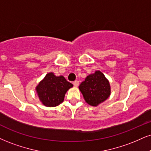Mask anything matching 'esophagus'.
<instances>
[{
  "label": "esophagus",
  "instance_id": "1",
  "mask_svg": "<svg viewBox=\"0 0 151 151\" xmlns=\"http://www.w3.org/2000/svg\"><path fill=\"white\" fill-rule=\"evenodd\" d=\"M73 84H74V86H79V81H74V82H73Z\"/></svg>",
  "mask_w": 151,
  "mask_h": 151
}]
</instances>
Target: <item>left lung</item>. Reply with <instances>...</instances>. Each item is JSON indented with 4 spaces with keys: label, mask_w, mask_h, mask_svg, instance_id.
<instances>
[{
    "label": "left lung",
    "mask_w": 151,
    "mask_h": 151,
    "mask_svg": "<svg viewBox=\"0 0 151 151\" xmlns=\"http://www.w3.org/2000/svg\"><path fill=\"white\" fill-rule=\"evenodd\" d=\"M79 88L86 103L91 106H98L106 101L111 94L110 82L100 70L87 76Z\"/></svg>",
    "instance_id": "8db88e82"
}]
</instances>
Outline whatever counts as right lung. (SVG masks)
Instances as JSON below:
<instances>
[{
    "label": "right lung",
    "mask_w": 151,
    "mask_h": 151,
    "mask_svg": "<svg viewBox=\"0 0 151 151\" xmlns=\"http://www.w3.org/2000/svg\"><path fill=\"white\" fill-rule=\"evenodd\" d=\"M73 84L63 76H55L53 72L46 74L36 86L39 101L46 107H55L64 101L65 93Z\"/></svg>",
    "instance_id": "1"
}]
</instances>
